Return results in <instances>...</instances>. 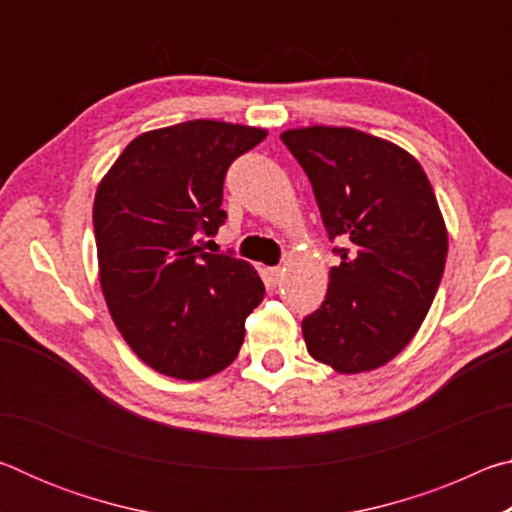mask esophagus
<instances>
[{
  "label": "esophagus",
  "instance_id": "obj_1",
  "mask_svg": "<svg viewBox=\"0 0 512 512\" xmlns=\"http://www.w3.org/2000/svg\"><path fill=\"white\" fill-rule=\"evenodd\" d=\"M280 275H282V266H271V268H266V277H268V282L275 284L280 282Z\"/></svg>",
  "mask_w": 512,
  "mask_h": 512
}]
</instances>
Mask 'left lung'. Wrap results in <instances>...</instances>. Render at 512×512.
I'll use <instances>...</instances> for the list:
<instances>
[{"label": "left lung", "instance_id": "8db88e82", "mask_svg": "<svg viewBox=\"0 0 512 512\" xmlns=\"http://www.w3.org/2000/svg\"><path fill=\"white\" fill-rule=\"evenodd\" d=\"M305 169L325 230L341 246L327 296L302 320L314 359L354 375L384 366L409 343L440 287L447 230L420 162L354 128L282 133Z\"/></svg>", "mask_w": 512, "mask_h": 512}]
</instances>
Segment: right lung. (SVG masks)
Here are the masks:
<instances>
[{"label": "right lung", "instance_id": "obj_1", "mask_svg": "<svg viewBox=\"0 0 512 512\" xmlns=\"http://www.w3.org/2000/svg\"><path fill=\"white\" fill-rule=\"evenodd\" d=\"M262 128L194 119L126 146L94 196L99 277L117 329L146 366L205 379L230 366L264 300L253 266L201 248L228 219L223 180Z\"/></svg>", "mask_w": 512, "mask_h": 512}]
</instances>
